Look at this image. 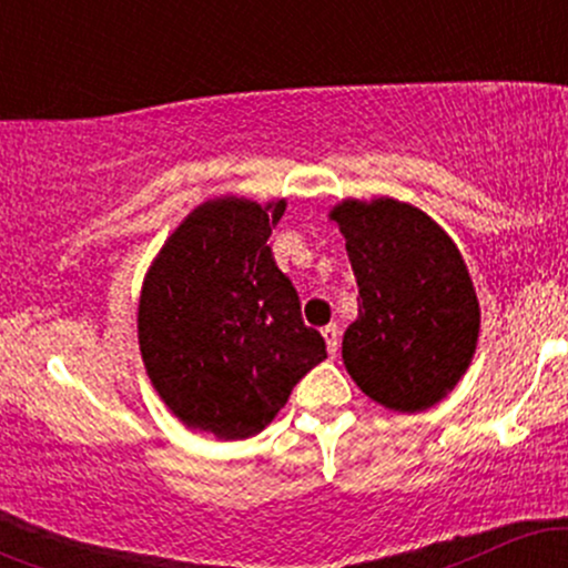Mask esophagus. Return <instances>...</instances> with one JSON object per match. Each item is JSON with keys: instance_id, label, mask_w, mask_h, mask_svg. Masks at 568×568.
I'll return each instance as SVG.
<instances>
[{"instance_id": "obj_1", "label": "esophagus", "mask_w": 568, "mask_h": 568, "mask_svg": "<svg viewBox=\"0 0 568 568\" xmlns=\"http://www.w3.org/2000/svg\"><path fill=\"white\" fill-rule=\"evenodd\" d=\"M323 338H325V344H328L331 355H336V349H338V325H336V323L325 325V328H323Z\"/></svg>"}]
</instances>
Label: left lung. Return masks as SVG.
I'll list each match as a JSON object with an SVG mask.
<instances>
[{"instance_id": "left-lung-1", "label": "left lung", "mask_w": 568, "mask_h": 568, "mask_svg": "<svg viewBox=\"0 0 568 568\" xmlns=\"http://www.w3.org/2000/svg\"><path fill=\"white\" fill-rule=\"evenodd\" d=\"M331 219L361 291L342 342L349 376L384 408L435 406L470 366L480 328L459 247L419 207L389 197L344 200Z\"/></svg>"}]
</instances>
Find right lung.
Segmentation results:
<instances>
[{
    "label": "right lung",
    "instance_id": "obj_1",
    "mask_svg": "<svg viewBox=\"0 0 568 568\" xmlns=\"http://www.w3.org/2000/svg\"><path fill=\"white\" fill-rule=\"evenodd\" d=\"M285 200H207L184 219L143 280L139 344L165 406L186 427L243 440L275 419L328 357L272 256Z\"/></svg>",
    "mask_w": 568,
    "mask_h": 568
}]
</instances>
